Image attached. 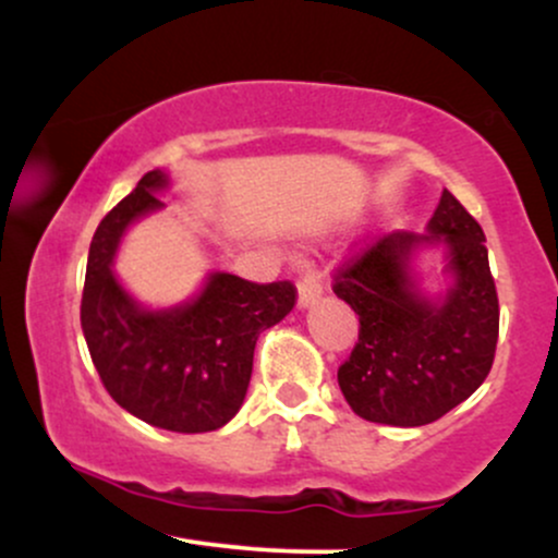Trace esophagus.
I'll return each mask as SVG.
<instances>
[{
  "label": "esophagus",
  "instance_id": "1",
  "mask_svg": "<svg viewBox=\"0 0 558 558\" xmlns=\"http://www.w3.org/2000/svg\"><path fill=\"white\" fill-rule=\"evenodd\" d=\"M323 296V286L317 283L315 278H301V283H299V310H310L312 304H315V301Z\"/></svg>",
  "mask_w": 558,
  "mask_h": 558
}]
</instances>
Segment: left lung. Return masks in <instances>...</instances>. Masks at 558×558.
Masks as SVG:
<instances>
[{
	"instance_id": "1",
	"label": "left lung",
	"mask_w": 558,
	"mask_h": 558,
	"mask_svg": "<svg viewBox=\"0 0 558 558\" xmlns=\"http://www.w3.org/2000/svg\"><path fill=\"white\" fill-rule=\"evenodd\" d=\"M430 251L445 262V288L435 294L416 267ZM332 291L360 315V343L338 367V386L362 420L430 425L488 377L498 341L496 283L483 228L451 191L444 189L425 233L377 239L338 270Z\"/></svg>"
}]
</instances>
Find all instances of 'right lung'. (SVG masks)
Wrapping results in <instances>:
<instances>
[{
	"label": "right lung",
	"instance_id": "1",
	"mask_svg": "<svg viewBox=\"0 0 558 558\" xmlns=\"http://www.w3.org/2000/svg\"><path fill=\"white\" fill-rule=\"evenodd\" d=\"M168 189V172H146L99 222L88 246L81 328L107 393L125 412L162 430L209 433L239 414L259 332L293 310L296 288L209 272L181 304H141L112 265L128 228L159 213Z\"/></svg>",
	"mask_w": 558,
	"mask_h": 558
}]
</instances>
